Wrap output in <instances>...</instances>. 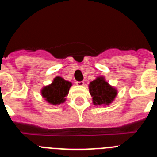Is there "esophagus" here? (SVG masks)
<instances>
[{"label":"esophagus","instance_id":"1","mask_svg":"<svg viewBox=\"0 0 157 157\" xmlns=\"http://www.w3.org/2000/svg\"><path fill=\"white\" fill-rule=\"evenodd\" d=\"M76 85L78 86H82L84 85V82L81 81V82H76Z\"/></svg>","mask_w":157,"mask_h":157}]
</instances>
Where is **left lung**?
Here are the masks:
<instances>
[{
    "mask_svg": "<svg viewBox=\"0 0 157 157\" xmlns=\"http://www.w3.org/2000/svg\"><path fill=\"white\" fill-rule=\"evenodd\" d=\"M89 90L96 106L109 105L117 96V90L112 86L105 77L99 76L89 84Z\"/></svg>",
    "mask_w": 157,
    "mask_h": 157,
    "instance_id": "left-lung-1",
    "label": "left lung"
}]
</instances>
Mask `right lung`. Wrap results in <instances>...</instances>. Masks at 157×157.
<instances>
[{
  "label": "right lung",
  "mask_w": 157,
  "mask_h": 157,
  "mask_svg": "<svg viewBox=\"0 0 157 157\" xmlns=\"http://www.w3.org/2000/svg\"><path fill=\"white\" fill-rule=\"evenodd\" d=\"M71 86V82L64 80L60 76H56L51 84L41 89V94L50 105H59L65 102Z\"/></svg>",
  "instance_id": "1"
}]
</instances>
